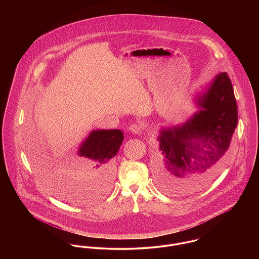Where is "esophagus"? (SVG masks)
Masks as SVG:
<instances>
[{
    "label": "esophagus",
    "instance_id": "esophagus-1",
    "mask_svg": "<svg viewBox=\"0 0 259 259\" xmlns=\"http://www.w3.org/2000/svg\"><path fill=\"white\" fill-rule=\"evenodd\" d=\"M129 130L132 132V133H134V134H141L142 133V127L139 125V124H132V125H130V127H129Z\"/></svg>",
    "mask_w": 259,
    "mask_h": 259
}]
</instances>
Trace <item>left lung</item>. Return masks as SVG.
I'll return each instance as SVG.
<instances>
[{"label":"left lung","mask_w":259,"mask_h":259,"mask_svg":"<svg viewBox=\"0 0 259 259\" xmlns=\"http://www.w3.org/2000/svg\"><path fill=\"white\" fill-rule=\"evenodd\" d=\"M197 108L184 123L161 128L156 169L162 188L170 193L208 179L229 148L238 123V109L230 78L217 74L193 97Z\"/></svg>","instance_id":"8db88e82"}]
</instances>
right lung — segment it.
<instances>
[{
	"instance_id": "obj_1",
	"label": "right lung",
	"mask_w": 259,
	"mask_h": 259,
	"mask_svg": "<svg viewBox=\"0 0 259 259\" xmlns=\"http://www.w3.org/2000/svg\"><path fill=\"white\" fill-rule=\"evenodd\" d=\"M123 138L122 131L118 129L92 130L77 148L76 154L81 162L68 175L72 179L85 182L87 190L93 197H103L109 192L114 168L113 157L122 145ZM37 172L40 182L52 194L67 198L57 176L48 172L39 164Z\"/></svg>"
}]
</instances>
